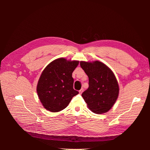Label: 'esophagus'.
Segmentation results:
<instances>
[{
    "instance_id": "obj_1",
    "label": "esophagus",
    "mask_w": 150,
    "mask_h": 150,
    "mask_svg": "<svg viewBox=\"0 0 150 150\" xmlns=\"http://www.w3.org/2000/svg\"><path fill=\"white\" fill-rule=\"evenodd\" d=\"M83 91H84V89H83V88H81V89L79 91V94H82Z\"/></svg>"
}]
</instances>
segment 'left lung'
<instances>
[{
    "mask_svg": "<svg viewBox=\"0 0 150 150\" xmlns=\"http://www.w3.org/2000/svg\"><path fill=\"white\" fill-rule=\"evenodd\" d=\"M80 66L89 78V87L82 94L88 108L96 114L108 112L119 94V86L114 73L99 61H81Z\"/></svg>",
    "mask_w": 150,
    "mask_h": 150,
    "instance_id": "left-lung-1",
    "label": "left lung"
}]
</instances>
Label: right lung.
<instances>
[{
  "label": "right lung",
  "instance_id": "right-lung-1",
  "mask_svg": "<svg viewBox=\"0 0 150 150\" xmlns=\"http://www.w3.org/2000/svg\"><path fill=\"white\" fill-rule=\"evenodd\" d=\"M79 61L64 58L54 60L45 68L38 81L37 92L47 110L59 112L66 108L79 92L73 88L72 72Z\"/></svg>",
  "mask_w": 150,
  "mask_h": 150
}]
</instances>
